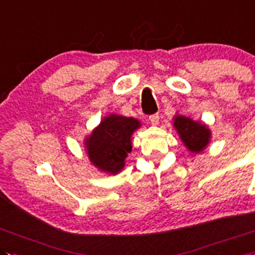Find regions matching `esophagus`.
I'll list each match as a JSON object with an SVG mask.
<instances>
[{"label":"esophagus","instance_id":"obj_1","mask_svg":"<svg viewBox=\"0 0 255 255\" xmlns=\"http://www.w3.org/2000/svg\"><path fill=\"white\" fill-rule=\"evenodd\" d=\"M160 120V116L157 114H154V115L149 116V121L151 123V125H157Z\"/></svg>","mask_w":255,"mask_h":255}]
</instances>
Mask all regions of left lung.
I'll return each instance as SVG.
<instances>
[{
    "mask_svg": "<svg viewBox=\"0 0 255 255\" xmlns=\"http://www.w3.org/2000/svg\"><path fill=\"white\" fill-rule=\"evenodd\" d=\"M174 128L183 140L184 145L191 152L198 154L209 144L212 132L208 129V126L200 121H194L186 116L176 115L174 118Z\"/></svg>",
    "mask_w": 255,
    "mask_h": 255,
    "instance_id": "left-lung-1",
    "label": "left lung"
}]
</instances>
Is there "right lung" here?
Returning <instances> with one entry per match:
<instances>
[{"mask_svg": "<svg viewBox=\"0 0 255 255\" xmlns=\"http://www.w3.org/2000/svg\"><path fill=\"white\" fill-rule=\"evenodd\" d=\"M140 128L134 118L109 115L85 140L90 161L101 171L118 174L131 151V135Z\"/></svg>", "mask_w": 255, "mask_h": 255, "instance_id": "right-lung-1", "label": "right lung"}]
</instances>
